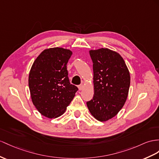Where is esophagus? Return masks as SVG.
<instances>
[{"label": "esophagus", "instance_id": "obj_1", "mask_svg": "<svg viewBox=\"0 0 159 159\" xmlns=\"http://www.w3.org/2000/svg\"><path fill=\"white\" fill-rule=\"evenodd\" d=\"M79 90L80 91H81V90H82V89H83V84H80V85H79Z\"/></svg>", "mask_w": 159, "mask_h": 159}]
</instances>
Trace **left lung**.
Returning a JSON list of instances; mask_svg holds the SVG:
<instances>
[{"mask_svg":"<svg viewBox=\"0 0 159 159\" xmlns=\"http://www.w3.org/2000/svg\"><path fill=\"white\" fill-rule=\"evenodd\" d=\"M93 61L94 95L87 101L95 118L105 121L115 117L127 99L130 76L123 58L107 48L89 51Z\"/></svg>","mask_w":159,"mask_h":159,"instance_id":"1","label":"left lung"}]
</instances>
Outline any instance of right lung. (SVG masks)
I'll use <instances>...</instances> for the list:
<instances>
[{"label": "right lung", "instance_id": "1", "mask_svg": "<svg viewBox=\"0 0 159 159\" xmlns=\"http://www.w3.org/2000/svg\"><path fill=\"white\" fill-rule=\"evenodd\" d=\"M72 54L70 50L62 48L46 49L31 68L29 87L32 102L48 118L62 116L78 91L68 76L66 65Z\"/></svg>", "mask_w": 159, "mask_h": 159}]
</instances>
